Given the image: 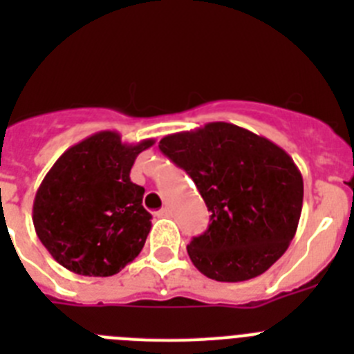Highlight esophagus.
<instances>
[{
  "mask_svg": "<svg viewBox=\"0 0 354 354\" xmlns=\"http://www.w3.org/2000/svg\"><path fill=\"white\" fill-rule=\"evenodd\" d=\"M170 214H171L170 207H162V209H159L158 212H156V216H158V218H168Z\"/></svg>",
  "mask_w": 354,
  "mask_h": 354,
  "instance_id": "obj_1",
  "label": "esophagus"
}]
</instances>
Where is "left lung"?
Instances as JSON below:
<instances>
[{"mask_svg":"<svg viewBox=\"0 0 354 354\" xmlns=\"http://www.w3.org/2000/svg\"><path fill=\"white\" fill-rule=\"evenodd\" d=\"M186 170L211 211L187 255L216 282H245L268 271L289 248L303 207V177L286 150L248 129L211 122L159 142Z\"/></svg>","mask_w":354,"mask_h":354,"instance_id":"obj_1","label":"left lung"}]
</instances>
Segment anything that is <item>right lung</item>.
<instances>
[{"mask_svg":"<svg viewBox=\"0 0 354 354\" xmlns=\"http://www.w3.org/2000/svg\"><path fill=\"white\" fill-rule=\"evenodd\" d=\"M154 140L124 143L101 131L67 149L33 200V227L51 257L84 277H111L138 257L150 232L142 186L129 174Z\"/></svg>","mask_w":354,"mask_h":354,"instance_id":"right-lung-1","label":"right lung"}]
</instances>
